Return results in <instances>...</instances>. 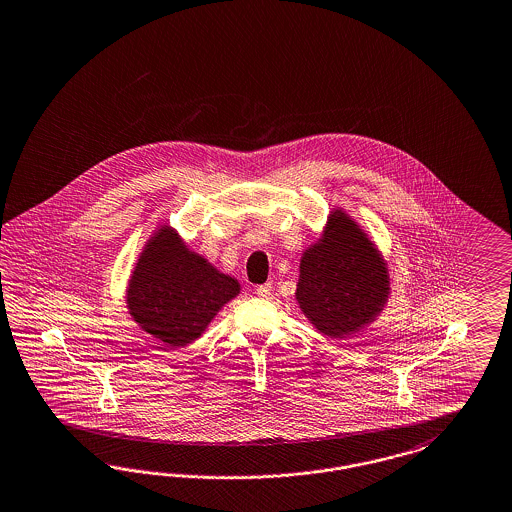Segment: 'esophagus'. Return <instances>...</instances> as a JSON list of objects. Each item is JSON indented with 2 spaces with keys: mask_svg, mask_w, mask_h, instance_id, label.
Returning a JSON list of instances; mask_svg holds the SVG:
<instances>
[{
  "mask_svg": "<svg viewBox=\"0 0 512 512\" xmlns=\"http://www.w3.org/2000/svg\"><path fill=\"white\" fill-rule=\"evenodd\" d=\"M255 293L259 295V297H263V299H268L270 297V293H272V286L270 284H263V286L255 287Z\"/></svg>",
  "mask_w": 512,
  "mask_h": 512,
  "instance_id": "34e87169",
  "label": "esophagus"
}]
</instances>
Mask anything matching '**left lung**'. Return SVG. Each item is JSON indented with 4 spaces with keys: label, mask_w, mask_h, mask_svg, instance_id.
<instances>
[{
    "label": "left lung",
    "mask_w": 512,
    "mask_h": 512,
    "mask_svg": "<svg viewBox=\"0 0 512 512\" xmlns=\"http://www.w3.org/2000/svg\"><path fill=\"white\" fill-rule=\"evenodd\" d=\"M390 297L389 265L343 207L301 255L297 305L318 333L345 339L379 318Z\"/></svg>",
    "instance_id": "left-lung-1"
}]
</instances>
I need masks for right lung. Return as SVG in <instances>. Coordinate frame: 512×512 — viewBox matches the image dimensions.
Returning a JSON list of instances; mask_svg holds the SVG:
<instances>
[{
    "label": "right lung",
    "instance_id": "add662e5",
    "mask_svg": "<svg viewBox=\"0 0 512 512\" xmlns=\"http://www.w3.org/2000/svg\"><path fill=\"white\" fill-rule=\"evenodd\" d=\"M240 295V282L186 246L173 226H158L133 266L125 307L131 320L164 343L181 348L202 337L221 308Z\"/></svg>",
    "mask_w": 512,
    "mask_h": 512
}]
</instances>
